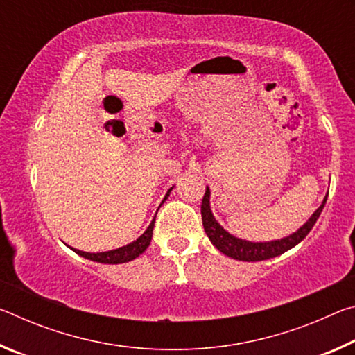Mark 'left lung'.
Here are the masks:
<instances>
[{"mask_svg": "<svg viewBox=\"0 0 355 355\" xmlns=\"http://www.w3.org/2000/svg\"><path fill=\"white\" fill-rule=\"evenodd\" d=\"M209 188L207 186L205 196H203L202 200V222L203 228H205V233L209 238V241L222 254L235 258L239 261H263L269 260V258L279 257L284 254V252L293 249L294 245H297L302 239L309 235L311 228L316 224L318 218L322 213V208L326 205L327 196L324 197L321 207L316 209V211L310 216V219L305 222V224L297 228L296 232L291 233L290 236L274 239V241H263V243H254V241H245V239L236 238L228 233L224 227H222L216 218L213 216L211 207H209Z\"/></svg>", "mask_w": 355, "mask_h": 355, "instance_id": "left-lung-1", "label": "left lung"}]
</instances>
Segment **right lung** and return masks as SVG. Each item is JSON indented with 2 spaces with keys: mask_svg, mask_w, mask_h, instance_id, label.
<instances>
[{
  "mask_svg": "<svg viewBox=\"0 0 355 355\" xmlns=\"http://www.w3.org/2000/svg\"><path fill=\"white\" fill-rule=\"evenodd\" d=\"M173 189L172 188L167 191V194L164 196V200L167 199V197L171 196V191ZM163 200V202H164ZM156 218V214H155ZM155 218L153 220L150 222V225L147 227V230L142 233V235L135 239L133 243H130L127 245H122V248L119 249H114V250H107V252H97V254H91V252H83V250H78V249H73V248H69L76 252L78 255H81L84 258H87V260H92V261H97V263H105V264H119V263H127V261H131L135 260V258L139 257L142 252H146V249L148 248L150 241H152V235H153V227H155Z\"/></svg>",
  "mask_w": 355,
  "mask_h": 355,
  "instance_id": "right-lung-1",
  "label": "right lung"
}]
</instances>
